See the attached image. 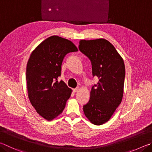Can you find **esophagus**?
Wrapping results in <instances>:
<instances>
[{
  "label": "esophagus",
  "mask_w": 152,
  "mask_h": 152,
  "mask_svg": "<svg viewBox=\"0 0 152 152\" xmlns=\"http://www.w3.org/2000/svg\"><path fill=\"white\" fill-rule=\"evenodd\" d=\"M80 88L79 87H78V88H75V89H74L73 90H74V92H78V91L80 90Z\"/></svg>",
  "instance_id": "esophagus-1"
}]
</instances>
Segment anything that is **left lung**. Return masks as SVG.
Returning <instances> with one entry per match:
<instances>
[{
	"label": "left lung",
	"instance_id": "left-lung-1",
	"mask_svg": "<svg viewBox=\"0 0 152 152\" xmlns=\"http://www.w3.org/2000/svg\"><path fill=\"white\" fill-rule=\"evenodd\" d=\"M79 44V50L92 63L93 76L99 78L83 110L91 123L102 125L110 119L122 102L125 65L114 46L106 39L81 40Z\"/></svg>",
	"mask_w": 152,
	"mask_h": 152
}]
</instances>
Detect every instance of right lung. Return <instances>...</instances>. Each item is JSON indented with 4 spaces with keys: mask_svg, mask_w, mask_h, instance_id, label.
Returning a JSON list of instances; mask_svg holds the SVG:
<instances>
[{
    "mask_svg": "<svg viewBox=\"0 0 152 152\" xmlns=\"http://www.w3.org/2000/svg\"><path fill=\"white\" fill-rule=\"evenodd\" d=\"M77 51L70 40L52 36L30 54L26 73L28 98L38 114L48 121L61 114L70 97L72 90L58 78L64 56Z\"/></svg>",
    "mask_w": 152,
    "mask_h": 152,
    "instance_id": "add662e5",
    "label": "right lung"
}]
</instances>
